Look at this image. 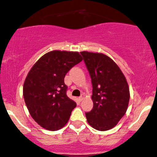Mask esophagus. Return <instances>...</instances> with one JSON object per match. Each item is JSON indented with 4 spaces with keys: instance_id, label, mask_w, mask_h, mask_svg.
Returning <instances> with one entry per match:
<instances>
[{
    "instance_id": "esophagus-1",
    "label": "esophagus",
    "mask_w": 157,
    "mask_h": 157,
    "mask_svg": "<svg viewBox=\"0 0 157 157\" xmlns=\"http://www.w3.org/2000/svg\"><path fill=\"white\" fill-rule=\"evenodd\" d=\"M83 98H84V95H82V96H80V97H79V100H80V101H82V100H83Z\"/></svg>"
}]
</instances>
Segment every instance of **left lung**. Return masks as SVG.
I'll use <instances>...</instances> for the list:
<instances>
[{"mask_svg":"<svg viewBox=\"0 0 157 157\" xmlns=\"http://www.w3.org/2000/svg\"><path fill=\"white\" fill-rule=\"evenodd\" d=\"M91 78L93 109L86 113L87 121L98 131H108L124 116L130 99L125 75L111 57L102 53L81 52Z\"/></svg>","mask_w":157,"mask_h":157,"instance_id":"1","label":"left lung"}]
</instances>
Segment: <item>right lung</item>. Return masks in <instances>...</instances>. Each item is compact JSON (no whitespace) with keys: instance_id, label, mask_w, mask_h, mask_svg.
Listing matches in <instances>:
<instances>
[{"instance_id":"add662e5","label":"right lung","mask_w":157,"mask_h":157,"mask_svg":"<svg viewBox=\"0 0 157 157\" xmlns=\"http://www.w3.org/2000/svg\"><path fill=\"white\" fill-rule=\"evenodd\" d=\"M82 60L77 52L54 50L34 64L24 81L23 98L34 120L46 130L62 128L77 104L66 95V73Z\"/></svg>"}]
</instances>
